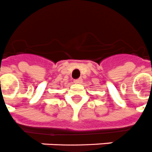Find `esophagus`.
<instances>
[{
	"mask_svg": "<svg viewBox=\"0 0 152 152\" xmlns=\"http://www.w3.org/2000/svg\"><path fill=\"white\" fill-rule=\"evenodd\" d=\"M75 84H81L82 82V78H78V79H76L74 81Z\"/></svg>",
	"mask_w": 152,
	"mask_h": 152,
	"instance_id": "1",
	"label": "esophagus"
}]
</instances>
